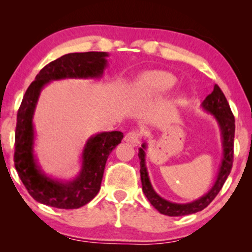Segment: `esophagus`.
<instances>
[{
  "instance_id": "esophagus-1",
  "label": "esophagus",
  "mask_w": 252,
  "mask_h": 252,
  "mask_svg": "<svg viewBox=\"0 0 252 252\" xmlns=\"http://www.w3.org/2000/svg\"><path fill=\"white\" fill-rule=\"evenodd\" d=\"M125 141L127 143L132 144L133 147L137 146L140 143V132L139 130H130L126 134L125 136Z\"/></svg>"
}]
</instances>
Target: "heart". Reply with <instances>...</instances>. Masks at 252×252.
I'll use <instances>...</instances> for the list:
<instances>
[{
	"mask_svg": "<svg viewBox=\"0 0 252 252\" xmlns=\"http://www.w3.org/2000/svg\"><path fill=\"white\" fill-rule=\"evenodd\" d=\"M177 84V78L166 71H148L136 79L134 91L141 96L153 97L171 91Z\"/></svg>",
	"mask_w": 252,
	"mask_h": 252,
	"instance_id": "b5f03b06",
	"label": "heart"
}]
</instances>
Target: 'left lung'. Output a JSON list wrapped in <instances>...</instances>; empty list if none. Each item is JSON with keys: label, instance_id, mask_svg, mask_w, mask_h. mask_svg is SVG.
I'll return each instance as SVG.
<instances>
[{"label": "left lung", "instance_id": "left-lung-1", "mask_svg": "<svg viewBox=\"0 0 252 252\" xmlns=\"http://www.w3.org/2000/svg\"><path fill=\"white\" fill-rule=\"evenodd\" d=\"M202 108L206 112L211 113L215 117L216 122L218 123L221 134V142H222V159L220 164L218 177L215 185L210 190L190 203H180L170 202L167 199L160 197L159 195L155 191V189L151 185L149 175H148L147 166H146V149L147 143L143 142L142 146L139 149V158H140V173H141V182H142V190L146 195V197L149 199L151 205L154 206L157 211H159L161 215L170 216V217H179V216H187L191 213H196L205 209L210 203H211L220 189L222 188L225 184L227 177L230 173L233 166V155H234V134H235V119L232 113V110L229 108L228 102L219 88L218 85H215L213 92L205 97L202 102Z\"/></svg>", "mask_w": 252, "mask_h": 252}]
</instances>
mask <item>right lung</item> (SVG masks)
Instances as JSON below:
<instances>
[{
    "instance_id": "right-lung-1",
    "label": "right lung",
    "mask_w": 252,
    "mask_h": 252,
    "mask_svg": "<svg viewBox=\"0 0 252 252\" xmlns=\"http://www.w3.org/2000/svg\"><path fill=\"white\" fill-rule=\"evenodd\" d=\"M108 53H72L47 64L24 95L17 113L15 167L30 195L36 202L57 209H78L97 195L109 155L123 140L118 130L102 132L89 137L81 155V168L73 180L47 175L34 155L33 117L40 93L50 81L62 79H99L108 65Z\"/></svg>"
}]
</instances>
